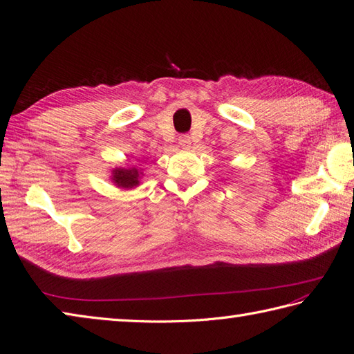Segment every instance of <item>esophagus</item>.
<instances>
[{
	"mask_svg": "<svg viewBox=\"0 0 354 354\" xmlns=\"http://www.w3.org/2000/svg\"><path fill=\"white\" fill-rule=\"evenodd\" d=\"M178 141H179V145H181L183 149H190L192 138L189 135H181V136H179Z\"/></svg>",
	"mask_w": 354,
	"mask_h": 354,
	"instance_id": "1",
	"label": "esophagus"
}]
</instances>
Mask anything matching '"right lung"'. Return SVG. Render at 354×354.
<instances>
[{
  "instance_id": "1",
  "label": "right lung",
  "mask_w": 354,
  "mask_h": 354,
  "mask_svg": "<svg viewBox=\"0 0 354 354\" xmlns=\"http://www.w3.org/2000/svg\"><path fill=\"white\" fill-rule=\"evenodd\" d=\"M140 176L141 171L136 167L133 169H124V167H116L112 170V181L116 187L120 189L129 190L133 189V187L140 185Z\"/></svg>"
}]
</instances>
